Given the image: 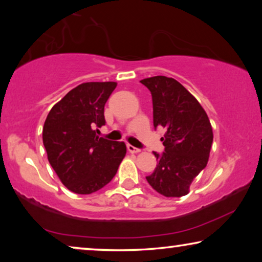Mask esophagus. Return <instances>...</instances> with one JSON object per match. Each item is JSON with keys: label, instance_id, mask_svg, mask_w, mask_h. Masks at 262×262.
Returning a JSON list of instances; mask_svg holds the SVG:
<instances>
[{"label": "esophagus", "instance_id": "34e87169", "mask_svg": "<svg viewBox=\"0 0 262 262\" xmlns=\"http://www.w3.org/2000/svg\"><path fill=\"white\" fill-rule=\"evenodd\" d=\"M127 150L132 154H137V152L141 151V150H139L138 148H135V146L131 145V144H127Z\"/></svg>", "mask_w": 262, "mask_h": 262}]
</instances>
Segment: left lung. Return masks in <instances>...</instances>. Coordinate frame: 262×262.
Masks as SVG:
<instances>
[{
	"mask_svg": "<svg viewBox=\"0 0 262 262\" xmlns=\"http://www.w3.org/2000/svg\"><path fill=\"white\" fill-rule=\"evenodd\" d=\"M141 82L151 92L154 126L166 128L161 138L164 152H154L159 164L146 181L164 196H182L206 167L213 141L212 126L205 110L180 82L166 76Z\"/></svg>",
	"mask_w": 262,
	"mask_h": 262,
	"instance_id": "1",
	"label": "left lung"
}]
</instances>
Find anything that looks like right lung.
<instances>
[{"mask_svg":"<svg viewBox=\"0 0 262 262\" xmlns=\"http://www.w3.org/2000/svg\"><path fill=\"white\" fill-rule=\"evenodd\" d=\"M116 82H85L68 93L46 117L42 143L62 184L77 194H91L117 174L126 155L124 142L99 137L103 108Z\"/></svg>","mask_w":262,"mask_h":262,"instance_id":"add662e5","label":"right lung"}]
</instances>
